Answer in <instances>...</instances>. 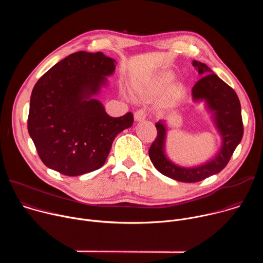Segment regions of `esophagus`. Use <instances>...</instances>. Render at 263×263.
Returning a JSON list of instances; mask_svg holds the SVG:
<instances>
[{"mask_svg": "<svg viewBox=\"0 0 263 263\" xmlns=\"http://www.w3.org/2000/svg\"><path fill=\"white\" fill-rule=\"evenodd\" d=\"M146 119V115H145V112L143 111V110H137L135 114H134V120H135V122H137V123H139V122H142V121H144Z\"/></svg>", "mask_w": 263, "mask_h": 263, "instance_id": "esophagus-1", "label": "esophagus"}]
</instances>
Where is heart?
<instances>
[{"instance_id":"obj_1","label":"heart","mask_w":263,"mask_h":263,"mask_svg":"<svg viewBox=\"0 0 263 263\" xmlns=\"http://www.w3.org/2000/svg\"><path fill=\"white\" fill-rule=\"evenodd\" d=\"M174 79L175 73L173 71L164 70L143 83H134L132 91L138 98L152 99L163 93ZM170 86L167 89V100L163 105L165 107L173 105L185 92V85L182 82H175Z\"/></svg>"}]
</instances>
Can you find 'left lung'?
Here are the masks:
<instances>
[{
  "label": "left lung",
  "mask_w": 263,
  "mask_h": 263,
  "mask_svg": "<svg viewBox=\"0 0 263 263\" xmlns=\"http://www.w3.org/2000/svg\"><path fill=\"white\" fill-rule=\"evenodd\" d=\"M193 65L203 77L194 85L192 99L196 104L204 102L205 109L220 138L218 151L206 162L198 165L177 164L166 154L167 126L164 120L156 123L157 137L148 149L149 159L158 172L187 183L199 182L219 173L229 162L243 135L241 107L236 92L205 63L194 60Z\"/></svg>",
  "instance_id": "obj_1"
}]
</instances>
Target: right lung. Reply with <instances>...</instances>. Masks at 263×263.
<instances>
[{
    "label": "right lung",
    "instance_id": "1",
    "mask_svg": "<svg viewBox=\"0 0 263 263\" xmlns=\"http://www.w3.org/2000/svg\"><path fill=\"white\" fill-rule=\"evenodd\" d=\"M117 61L103 53L70 54L35 84L28 131L42 161L65 176L102 167L119 133L133 125V115L109 117L96 97L108 86Z\"/></svg>",
    "mask_w": 263,
    "mask_h": 263
}]
</instances>
